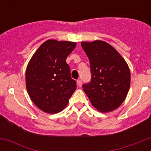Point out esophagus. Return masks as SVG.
<instances>
[{"label": "esophagus", "mask_w": 151, "mask_h": 151, "mask_svg": "<svg viewBox=\"0 0 151 151\" xmlns=\"http://www.w3.org/2000/svg\"><path fill=\"white\" fill-rule=\"evenodd\" d=\"M77 85H78V87H81V86H82V79H81V78H79V79L77 80Z\"/></svg>", "instance_id": "esophagus-1"}]
</instances>
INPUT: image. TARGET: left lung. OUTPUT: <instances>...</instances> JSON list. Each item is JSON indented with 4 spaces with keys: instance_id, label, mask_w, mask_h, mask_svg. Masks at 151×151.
I'll return each mask as SVG.
<instances>
[{
    "instance_id": "left-lung-1",
    "label": "left lung",
    "mask_w": 151,
    "mask_h": 151,
    "mask_svg": "<svg viewBox=\"0 0 151 151\" xmlns=\"http://www.w3.org/2000/svg\"><path fill=\"white\" fill-rule=\"evenodd\" d=\"M90 61L91 80L84 84V91L92 106L108 113L120 106L130 87L131 74L123 57L103 41L81 43Z\"/></svg>"
}]
</instances>
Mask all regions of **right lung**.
<instances>
[{"instance_id":"right-lung-1","label":"right lung","mask_w":151,"mask_h":151,"mask_svg":"<svg viewBox=\"0 0 151 151\" xmlns=\"http://www.w3.org/2000/svg\"><path fill=\"white\" fill-rule=\"evenodd\" d=\"M76 42L57 40L45 41L31 58L26 71L28 94L40 110L57 113L67 106L76 89L66 60Z\"/></svg>"}]
</instances>
